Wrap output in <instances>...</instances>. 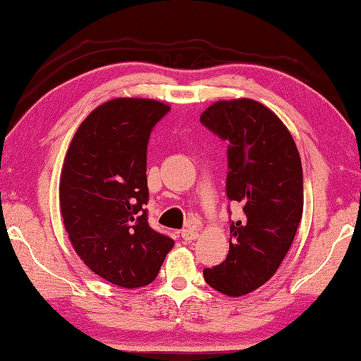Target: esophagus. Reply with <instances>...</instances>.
Instances as JSON below:
<instances>
[{"label": "esophagus", "instance_id": "esophagus-1", "mask_svg": "<svg viewBox=\"0 0 361 361\" xmlns=\"http://www.w3.org/2000/svg\"><path fill=\"white\" fill-rule=\"evenodd\" d=\"M197 235H200V233H197V231L195 229V227H188V229H185L181 232V237L185 238L186 242H191V240H196L197 238Z\"/></svg>", "mask_w": 361, "mask_h": 361}]
</instances>
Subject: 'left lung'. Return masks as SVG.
<instances>
[{"instance_id":"obj_1","label":"left lung","mask_w":361,"mask_h":361,"mask_svg":"<svg viewBox=\"0 0 361 361\" xmlns=\"http://www.w3.org/2000/svg\"><path fill=\"white\" fill-rule=\"evenodd\" d=\"M201 124L227 142L226 192L242 204L231 221L227 258L204 268V280L242 296L275 275L302 217V166L291 134L275 113L253 99L217 101Z\"/></svg>"}]
</instances>
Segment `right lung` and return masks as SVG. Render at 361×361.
<instances>
[{
    "label": "right lung",
    "mask_w": 361,
    "mask_h": 361,
    "mask_svg": "<svg viewBox=\"0 0 361 361\" xmlns=\"http://www.w3.org/2000/svg\"><path fill=\"white\" fill-rule=\"evenodd\" d=\"M170 106L118 98L86 118L65 155L60 212L85 265L123 288L147 286L159 275L173 238L149 226L147 145Z\"/></svg>",
    "instance_id": "obj_1"
}]
</instances>
